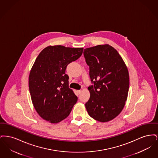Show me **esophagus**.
<instances>
[{"instance_id":"1","label":"esophagus","mask_w":158,"mask_h":158,"mask_svg":"<svg viewBox=\"0 0 158 158\" xmlns=\"http://www.w3.org/2000/svg\"><path fill=\"white\" fill-rule=\"evenodd\" d=\"M77 94H80L81 93V90H77Z\"/></svg>"}]
</instances>
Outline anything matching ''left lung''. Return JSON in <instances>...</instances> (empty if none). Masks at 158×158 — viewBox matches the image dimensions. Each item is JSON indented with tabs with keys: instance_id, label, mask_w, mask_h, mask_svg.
<instances>
[{
	"instance_id": "8db88e82",
	"label": "left lung",
	"mask_w": 158,
	"mask_h": 158,
	"mask_svg": "<svg viewBox=\"0 0 158 158\" xmlns=\"http://www.w3.org/2000/svg\"><path fill=\"white\" fill-rule=\"evenodd\" d=\"M83 55L92 83L88 88L90 96L85 104L87 111L99 122L112 120L120 114L127 101V66L117 51L108 44L85 48Z\"/></svg>"
}]
</instances>
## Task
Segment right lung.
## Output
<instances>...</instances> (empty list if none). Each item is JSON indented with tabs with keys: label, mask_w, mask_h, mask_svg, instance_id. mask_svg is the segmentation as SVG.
I'll list each match as a JSON object with an SVG mask.
<instances>
[{
	"label": "right lung",
	"mask_w": 158,
	"mask_h": 158,
	"mask_svg": "<svg viewBox=\"0 0 158 158\" xmlns=\"http://www.w3.org/2000/svg\"><path fill=\"white\" fill-rule=\"evenodd\" d=\"M83 48L48 46L38 56L29 76L33 105L39 115L51 123L63 120L71 112L77 97L69 88L65 73L69 63L78 59Z\"/></svg>",
	"instance_id": "add662e5"
}]
</instances>
